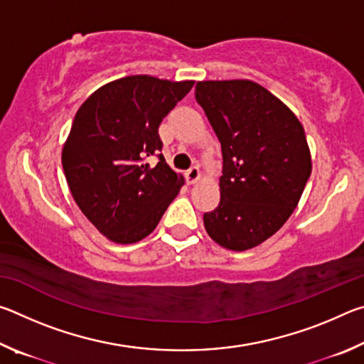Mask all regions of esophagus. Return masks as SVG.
Instances as JSON below:
<instances>
[{"label":"esophagus","mask_w":364,"mask_h":364,"mask_svg":"<svg viewBox=\"0 0 364 364\" xmlns=\"http://www.w3.org/2000/svg\"><path fill=\"white\" fill-rule=\"evenodd\" d=\"M184 176H186V181H188V184H194V183H197V181H199V178H200L199 168H197V167L189 168V170L186 171V173H184Z\"/></svg>","instance_id":"esophagus-1"}]
</instances>
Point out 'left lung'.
Wrapping results in <instances>:
<instances>
[{"instance_id":"8db88e82","label":"left lung","mask_w":364,"mask_h":364,"mask_svg":"<svg viewBox=\"0 0 364 364\" xmlns=\"http://www.w3.org/2000/svg\"><path fill=\"white\" fill-rule=\"evenodd\" d=\"M196 100L221 143L220 204L204 213L208 236L234 252L254 249L281 230L311 173L300 120L252 80L197 82Z\"/></svg>"}]
</instances>
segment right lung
I'll return each instance as SVG.
<instances>
[{"label": "right lung", "mask_w": 364, "mask_h": 364, "mask_svg": "<svg viewBox=\"0 0 364 364\" xmlns=\"http://www.w3.org/2000/svg\"><path fill=\"white\" fill-rule=\"evenodd\" d=\"M130 75L102 85L77 110L63 147L67 184L83 215L115 244H134L156 230L184 184L159 154V125L193 88Z\"/></svg>", "instance_id": "add662e5"}]
</instances>
